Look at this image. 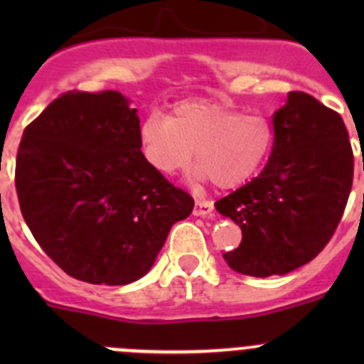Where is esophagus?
<instances>
[{
    "mask_svg": "<svg viewBox=\"0 0 364 364\" xmlns=\"http://www.w3.org/2000/svg\"><path fill=\"white\" fill-rule=\"evenodd\" d=\"M213 208H215V205H213L211 200L197 199L196 200V208H193V215H196V216H208V215H211V213H213Z\"/></svg>",
    "mask_w": 364,
    "mask_h": 364,
    "instance_id": "1",
    "label": "esophagus"
}]
</instances>
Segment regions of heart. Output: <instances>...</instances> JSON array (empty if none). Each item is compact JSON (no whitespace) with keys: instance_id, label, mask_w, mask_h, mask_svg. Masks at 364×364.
I'll return each mask as SVG.
<instances>
[{"instance_id":"heart-1","label":"heart","mask_w":364,"mask_h":364,"mask_svg":"<svg viewBox=\"0 0 364 364\" xmlns=\"http://www.w3.org/2000/svg\"><path fill=\"white\" fill-rule=\"evenodd\" d=\"M142 153L160 174L188 167L196 151L197 176L218 188L250 179L269 155L273 128L259 114H240L211 100L181 102L168 117L151 114L139 127Z\"/></svg>"}]
</instances>
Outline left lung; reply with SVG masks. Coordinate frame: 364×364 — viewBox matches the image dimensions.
<instances>
[{"instance_id": "obj_1", "label": "left lung", "mask_w": 364, "mask_h": 364, "mask_svg": "<svg viewBox=\"0 0 364 364\" xmlns=\"http://www.w3.org/2000/svg\"><path fill=\"white\" fill-rule=\"evenodd\" d=\"M273 128L264 171L215 204L243 232L240 247L223 259L237 273L259 278L291 273L324 250L354 178L343 119L311 95L291 91Z\"/></svg>"}]
</instances>
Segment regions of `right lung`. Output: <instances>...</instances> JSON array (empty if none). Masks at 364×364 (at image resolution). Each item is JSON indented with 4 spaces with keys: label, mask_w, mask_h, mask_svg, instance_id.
<instances>
[{
    "label": "right lung",
    "mask_w": 364,
    "mask_h": 364,
    "mask_svg": "<svg viewBox=\"0 0 364 364\" xmlns=\"http://www.w3.org/2000/svg\"><path fill=\"white\" fill-rule=\"evenodd\" d=\"M137 109L119 91H68L24 128L16 161L21 213L72 278L127 285L151 269L193 199L141 151Z\"/></svg>",
    "instance_id": "right-lung-1"
}]
</instances>
